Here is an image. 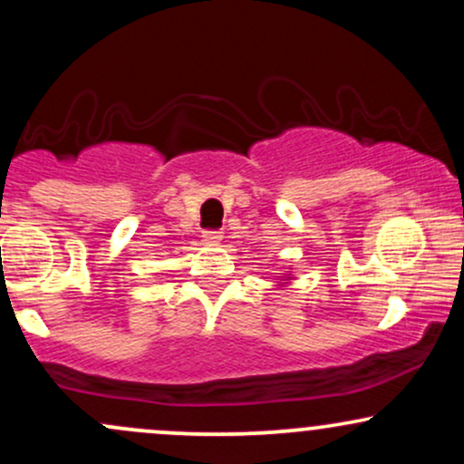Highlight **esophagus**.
I'll list each match as a JSON object with an SVG mask.
<instances>
[{"label": "esophagus", "mask_w": 464, "mask_h": 464, "mask_svg": "<svg viewBox=\"0 0 464 464\" xmlns=\"http://www.w3.org/2000/svg\"><path fill=\"white\" fill-rule=\"evenodd\" d=\"M202 242L209 244V246H218L222 242V233L220 231H205L202 233Z\"/></svg>", "instance_id": "esophagus-1"}]
</instances>
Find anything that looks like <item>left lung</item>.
<instances>
[{"label": "left lung", "mask_w": 464, "mask_h": 464, "mask_svg": "<svg viewBox=\"0 0 464 464\" xmlns=\"http://www.w3.org/2000/svg\"><path fill=\"white\" fill-rule=\"evenodd\" d=\"M292 279H295V276H292V273H290V268H287V270H284V276H281V279L279 281H276V284H279V285H287V284H290V281Z\"/></svg>", "instance_id": "8db88e82"}]
</instances>
